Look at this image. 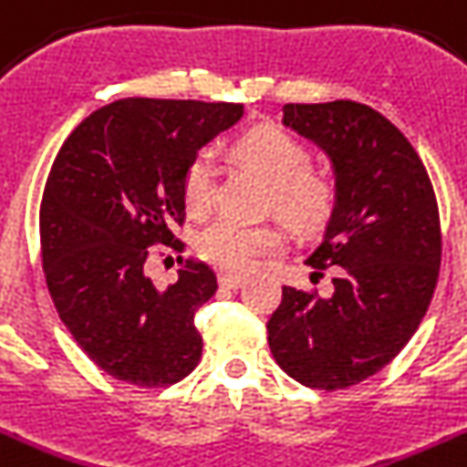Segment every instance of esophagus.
Listing matches in <instances>:
<instances>
[{
	"label": "esophagus",
	"instance_id": "34e87169",
	"mask_svg": "<svg viewBox=\"0 0 467 467\" xmlns=\"http://www.w3.org/2000/svg\"><path fill=\"white\" fill-rule=\"evenodd\" d=\"M242 282H244V277L233 275V273H221V275H218V285H221V287H225V289L242 287Z\"/></svg>",
	"mask_w": 467,
	"mask_h": 467
}]
</instances>
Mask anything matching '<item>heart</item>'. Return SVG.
I'll return each instance as SVG.
<instances>
[{
    "instance_id": "obj_1",
    "label": "heart",
    "mask_w": 467,
    "mask_h": 467,
    "mask_svg": "<svg viewBox=\"0 0 467 467\" xmlns=\"http://www.w3.org/2000/svg\"><path fill=\"white\" fill-rule=\"evenodd\" d=\"M237 154L273 185L270 206L296 230L313 233L335 211L337 187L325 173L311 168V151L292 132L261 125L237 142ZM215 194V161L211 151H199L187 163L182 197L187 211L206 213ZM285 246L280 225H244L233 218H218L199 234V254L215 268L249 273L264 258L275 256Z\"/></svg>"
}]
</instances>
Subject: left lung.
<instances>
[{"label":"left lung","mask_w":467,"mask_h":467,"mask_svg":"<svg viewBox=\"0 0 467 467\" xmlns=\"http://www.w3.org/2000/svg\"><path fill=\"white\" fill-rule=\"evenodd\" d=\"M282 123L318 144L337 203L306 258L330 296L282 287L268 320L277 366L311 389H347L409 344L432 301L441 264L440 209L413 144L358 101L285 104Z\"/></svg>","instance_id":"obj_1"}]
</instances>
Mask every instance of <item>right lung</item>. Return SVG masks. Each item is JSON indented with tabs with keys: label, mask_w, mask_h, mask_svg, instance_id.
Listing matches in <instances>:
<instances>
[{
	"label": "right lung",
	"mask_w": 467,
	"mask_h": 467,
	"mask_svg": "<svg viewBox=\"0 0 467 467\" xmlns=\"http://www.w3.org/2000/svg\"><path fill=\"white\" fill-rule=\"evenodd\" d=\"M242 104L130 97L94 111L54 161L40 206L42 268L58 318L111 378L180 382L202 358L194 313L218 289L202 261L156 289L149 246L182 252V180L192 156L242 119Z\"/></svg>",
	"instance_id": "1"
}]
</instances>
